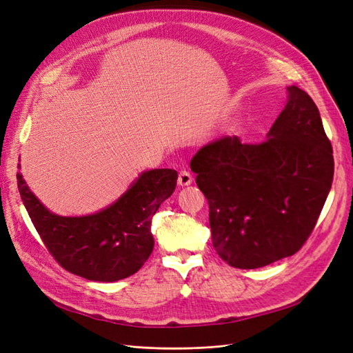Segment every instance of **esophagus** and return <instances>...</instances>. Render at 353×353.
<instances>
[{
  "label": "esophagus",
  "instance_id": "esophagus-1",
  "mask_svg": "<svg viewBox=\"0 0 353 353\" xmlns=\"http://www.w3.org/2000/svg\"><path fill=\"white\" fill-rule=\"evenodd\" d=\"M191 182H192V176H191L190 172H187V171H181L179 172V175H178V184L181 187H187V185L191 184Z\"/></svg>",
  "mask_w": 353,
  "mask_h": 353
}]
</instances>
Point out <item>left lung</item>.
Wrapping results in <instances>:
<instances>
[{
    "instance_id": "1",
    "label": "left lung",
    "mask_w": 353,
    "mask_h": 353,
    "mask_svg": "<svg viewBox=\"0 0 353 353\" xmlns=\"http://www.w3.org/2000/svg\"><path fill=\"white\" fill-rule=\"evenodd\" d=\"M190 166L209 201L213 247L236 269H259L299 251L334 174L319 108L296 86L288 88L265 141L226 136L203 145Z\"/></svg>"
}]
</instances>
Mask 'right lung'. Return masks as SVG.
Returning <instances> with one entry per match:
<instances>
[{
  "mask_svg": "<svg viewBox=\"0 0 353 353\" xmlns=\"http://www.w3.org/2000/svg\"><path fill=\"white\" fill-rule=\"evenodd\" d=\"M176 179L174 169L144 171L117 201L88 216L50 212L20 172L17 187L32 223L61 267L88 281L117 282L139 272L150 257L152 217L172 196Z\"/></svg>",
  "mask_w": 353,
  "mask_h": 353,
  "instance_id": "obj_1",
  "label": "right lung"
}]
</instances>
